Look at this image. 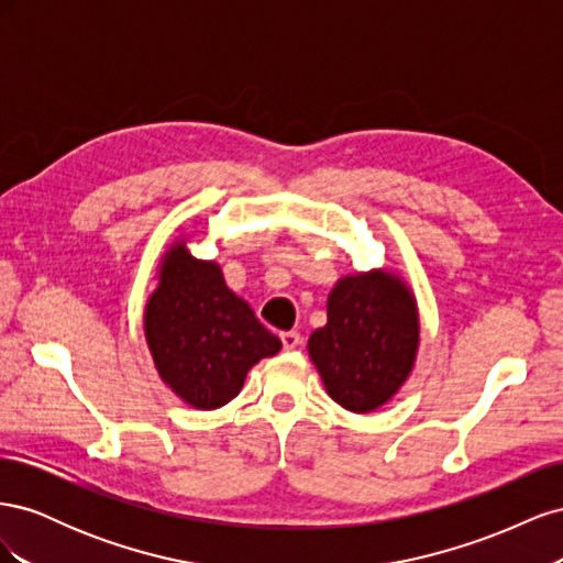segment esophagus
I'll return each mask as SVG.
<instances>
[{"instance_id":"obj_1","label":"esophagus","mask_w":563,"mask_h":563,"mask_svg":"<svg viewBox=\"0 0 563 563\" xmlns=\"http://www.w3.org/2000/svg\"><path fill=\"white\" fill-rule=\"evenodd\" d=\"M279 340H282V347L284 350H296L300 345V333L298 331H286V333H279Z\"/></svg>"}]
</instances>
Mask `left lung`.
Here are the masks:
<instances>
[{
	"label": "left lung",
	"instance_id": "8db88e82",
	"mask_svg": "<svg viewBox=\"0 0 563 563\" xmlns=\"http://www.w3.org/2000/svg\"><path fill=\"white\" fill-rule=\"evenodd\" d=\"M329 397L368 413L401 387L418 350V310L408 288L385 272L340 279L329 321L308 343Z\"/></svg>",
	"mask_w": 563,
	"mask_h": 563
}]
</instances>
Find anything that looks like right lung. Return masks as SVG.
Segmentation results:
<instances>
[{
  "label": "right lung",
  "instance_id": "obj_1",
  "mask_svg": "<svg viewBox=\"0 0 563 563\" xmlns=\"http://www.w3.org/2000/svg\"><path fill=\"white\" fill-rule=\"evenodd\" d=\"M159 279L145 308V338L162 380L195 408L225 406L249 368L279 352V338L230 291L216 263L192 258L185 244L164 255Z\"/></svg>",
  "mask_w": 563,
  "mask_h": 563
}]
</instances>
